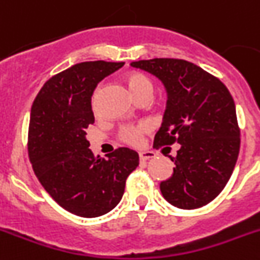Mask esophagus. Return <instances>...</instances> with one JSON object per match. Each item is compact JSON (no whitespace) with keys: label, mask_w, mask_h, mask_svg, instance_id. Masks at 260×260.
I'll list each match as a JSON object with an SVG mask.
<instances>
[{"label":"esophagus","mask_w":260,"mask_h":260,"mask_svg":"<svg viewBox=\"0 0 260 260\" xmlns=\"http://www.w3.org/2000/svg\"><path fill=\"white\" fill-rule=\"evenodd\" d=\"M155 152L154 151H141L140 152V159L141 160H150L154 159Z\"/></svg>","instance_id":"34e87169"}]
</instances>
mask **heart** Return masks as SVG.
<instances>
[{
    "mask_svg": "<svg viewBox=\"0 0 260 260\" xmlns=\"http://www.w3.org/2000/svg\"><path fill=\"white\" fill-rule=\"evenodd\" d=\"M127 82L132 91L133 96H137L142 92H151L152 93V83L146 75L140 72H131L127 75ZM92 106L96 108V94L92 97ZM150 132V125L147 123H138V124H128L120 128L118 133V137L120 141L131 146H140L144 142V137L146 133Z\"/></svg>",
    "mask_w": 260,
    "mask_h": 260,
    "instance_id": "heart-1",
    "label": "heart"
}]
</instances>
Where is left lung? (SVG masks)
I'll list each match as a JSON object with an SVG mask.
<instances>
[{
	"label": "left lung",
	"instance_id": "8db88e82",
	"mask_svg": "<svg viewBox=\"0 0 260 260\" xmlns=\"http://www.w3.org/2000/svg\"><path fill=\"white\" fill-rule=\"evenodd\" d=\"M163 82L168 92L164 122L155 149L179 144L173 176L160 183L164 199L181 209H198L227 185L240 151L234 99L213 74L181 59L133 61Z\"/></svg>",
	"mask_w": 260,
	"mask_h": 260
}]
</instances>
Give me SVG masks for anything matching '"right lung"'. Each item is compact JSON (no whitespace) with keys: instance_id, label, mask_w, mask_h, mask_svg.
Masks as SVG:
<instances>
[{"instance_id":"right-lung-1","label":"right lung","mask_w":260,"mask_h":260,"mask_svg":"<svg viewBox=\"0 0 260 260\" xmlns=\"http://www.w3.org/2000/svg\"><path fill=\"white\" fill-rule=\"evenodd\" d=\"M124 62L84 61L51 77L31 105L28 155L38 181L68 212L84 218L116 207L138 154L118 147L94 157L86 129L94 123L91 96L97 83Z\"/></svg>"}]
</instances>
